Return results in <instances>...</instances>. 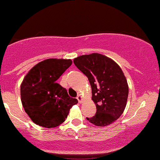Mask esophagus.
<instances>
[{"label": "esophagus", "instance_id": "34e87169", "mask_svg": "<svg viewBox=\"0 0 160 160\" xmlns=\"http://www.w3.org/2000/svg\"><path fill=\"white\" fill-rule=\"evenodd\" d=\"M77 100H78V102H80V103H81L82 101H83V97H82L81 95H78V96H77Z\"/></svg>", "mask_w": 160, "mask_h": 160}]
</instances>
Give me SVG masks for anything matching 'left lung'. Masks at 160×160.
Masks as SVG:
<instances>
[{"instance_id":"1","label":"left lung","mask_w":160,"mask_h":160,"mask_svg":"<svg viewBox=\"0 0 160 160\" xmlns=\"http://www.w3.org/2000/svg\"><path fill=\"white\" fill-rule=\"evenodd\" d=\"M75 66L88 78L95 116L87 120L97 127H106L122 115L127 105L129 87L120 67L100 53L82 55L73 60Z\"/></svg>"}]
</instances>
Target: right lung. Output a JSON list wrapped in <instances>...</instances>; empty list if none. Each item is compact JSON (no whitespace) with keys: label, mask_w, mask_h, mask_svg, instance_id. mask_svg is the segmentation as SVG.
Masks as SVG:
<instances>
[{"label":"right lung","mask_w":160,"mask_h":160,"mask_svg":"<svg viewBox=\"0 0 160 160\" xmlns=\"http://www.w3.org/2000/svg\"><path fill=\"white\" fill-rule=\"evenodd\" d=\"M72 64L71 60L50 58L31 68L21 85V102L34 123L53 128L65 121L77 99L69 97L57 80Z\"/></svg>","instance_id":"right-lung-1"}]
</instances>
